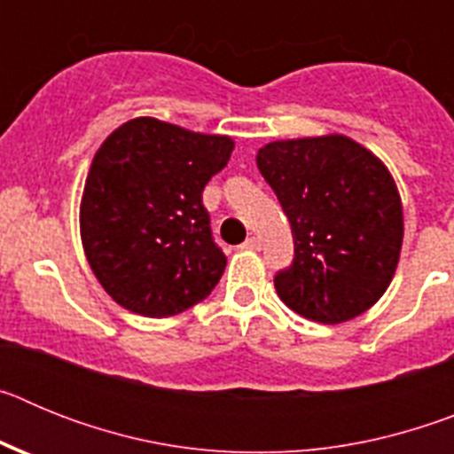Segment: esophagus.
<instances>
[{"mask_svg": "<svg viewBox=\"0 0 454 454\" xmlns=\"http://www.w3.org/2000/svg\"><path fill=\"white\" fill-rule=\"evenodd\" d=\"M243 250H262V239H256V236H250V239L243 243Z\"/></svg>", "mask_w": 454, "mask_h": 454, "instance_id": "esophagus-1", "label": "esophagus"}]
</instances>
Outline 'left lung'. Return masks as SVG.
I'll return each instance as SVG.
<instances>
[{
	"instance_id": "1",
	"label": "left lung",
	"mask_w": 454,
	"mask_h": 454,
	"mask_svg": "<svg viewBox=\"0 0 454 454\" xmlns=\"http://www.w3.org/2000/svg\"><path fill=\"white\" fill-rule=\"evenodd\" d=\"M256 166L291 223L295 256L277 295L316 323L362 316L382 298L403 250V202L391 172L343 134L272 140Z\"/></svg>"
}]
</instances>
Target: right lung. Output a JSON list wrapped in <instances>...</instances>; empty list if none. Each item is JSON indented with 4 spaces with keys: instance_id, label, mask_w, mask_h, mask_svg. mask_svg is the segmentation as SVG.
Listing matches in <instances>:
<instances>
[{
    "instance_id": "add662e5",
    "label": "right lung",
    "mask_w": 454,
    "mask_h": 454,
    "mask_svg": "<svg viewBox=\"0 0 454 454\" xmlns=\"http://www.w3.org/2000/svg\"><path fill=\"white\" fill-rule=\"evenodd\" d=\"M231 150L230 136L134 118L95 152L79 230L92 272L120 307L168 318L214 291L227 256L214 243L202 191Z\"/></svg>"
}]
</instances>
